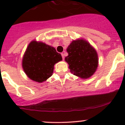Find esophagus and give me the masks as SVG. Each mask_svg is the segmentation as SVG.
<instances>
[{
	"instance_id": "1",
	"label": "esophagus",
	"mask_w": 125,
	"mask_h": 125,
	"mask_svg": "<svg viewBox=\"0 0 125 125\" xmlns=\"http://www.w3.org/2000/svg\"><path fill=\"white\" fill-rule=\"evenodd\" d=\"M61 54H62V57L63 60H64V59H65V54H64L63 53H62Z\"/></svg>"
}]
</instances>
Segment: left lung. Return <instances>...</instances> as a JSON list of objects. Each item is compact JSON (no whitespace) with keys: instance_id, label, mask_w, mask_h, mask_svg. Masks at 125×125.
<instances>
[{"instance_id":"left-lung-1","label":"left lung","mask_w":125,"mask_h":125,"mask_svg":"<svg viewBox=\"0 0 125 125\" xmlns=\"http://www.w3.org/2000/svg\"><path fill=\"white\" fill-rule=\"evenodd\" d=\"M68 55L65 60L70 71L82 79H88L98 67V55L95 49L83 39L73 40L66 49Z\"/></svg>"}]
</instances>
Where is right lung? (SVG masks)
Wrapping results in <instances>:
<instances>
[{
  "label": "right lung",
  "instance_id": "1",
  "mask_svg": "<svg viewBox=\"0 0 125 125\" xmlns=\"http://www.w3.org/2000/svg\"><path fill=\"white\" fill-rule=\"evenodd\" d=\"M62 60L61 54L54 48L42 42L32 40L24 54L22 67L31 80L42 83L52 75L54 66Z\"/></svg>",
  "mask_w": 125,
  "mask_h": 125
}]
</instances>
